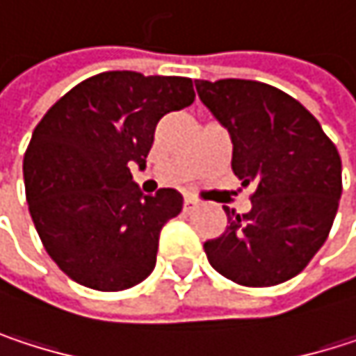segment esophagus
I'll return each instance as SVG.
<instances>
[{
    "mask_svg": "<svg viewBox=\"0 0 356 356\" xmlns=\"http://www.w3.org/2000/svg\"><path fill=\"white\" fill-rule=\"evenodd\" d=\"M195 206H197V200H193V197H189V195L183 197V208H185V210H193Z\"/></svg>",
    "mask_w": 356,
    "mask_h": 356,
    "instance_id": "34e87169",
    "label": "esophagus"
}]
</instances>
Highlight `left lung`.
Instances as JSON below:
<instances>
[{"label": "left lung", "mask_w": 356, "mask_h": 356, "mask_svg": "<svg viewBox=\"0 0 356 356\" xmlns=\"http://www.w3.org/2000/svg\"><path fill=\"white\" fill-rule=\"evenodd\" d=\"M195 90L231 134L233 173L255 187L248 214L225 208V233L204 243L208 261L241 286L280 284L330 235L342 193L340 154L320 121L270 84L195 80Z\"/></svg>", "instance_id": "obj_1"}]
</instances>
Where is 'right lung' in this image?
Listing matches in <instances>:
<instances>
[{
	"mask_svg": "<svg viewBox=\"0 0 356 356\" xmlns=\"http://www.w3.org/2000/svg\"><path fill=\"white\" fill-rule=\"evenodd\" d=\"M193 99L189 78L103 72L38 121L22 165L26 202L47 253L78 284L125 291L154 270L183 197L171 187L144 195L129 167H146L161 117Z\"/></svg>",
	"mask_w": 356,
	"mask_h": 356,
	"instance_id": "add662e5",
	"label": "right lung"
}]
</instances>
